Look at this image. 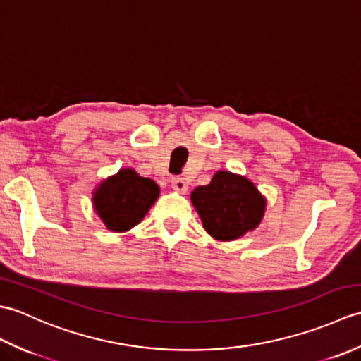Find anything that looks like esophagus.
I'll list each match as a JSON object with an SVG mask.
<instances>
[{
  "mask_svg": "<svg viewBox=\"0 0 361 361\" xmlns=\"http://www.w3.org/2000/svg\"><path fill=\"white\" fill-rule=\"evenodd\" d=\"M171 186L176 190V192H180V194L188 192V183L183 178H180V176H175V178H172Z\"/></svg>",
  "mask_w": 361,
  "mask_h": 361,
  "instance_id": "1",
  "label": "esophagus"
}]
</instances>
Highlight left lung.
Wrapping results in <instances>:
<instances>
[{"label": "left lung", "instance_id": "left-lung-1", "mask_svg": "<svg viewBox=\"0 0 361 361\" xmlns=\"http://www.w3.org/2000/svg\"><path fill=\"white\" fill-rule=\"evenodd\" d=\"M190 202L204 231L220 242L237 240L255 231L267 209V198L255 183L229 171H219L209 185L195 188Z\"/></svg>", "mask_w": 361, "mask_h": 361}]
</instances>
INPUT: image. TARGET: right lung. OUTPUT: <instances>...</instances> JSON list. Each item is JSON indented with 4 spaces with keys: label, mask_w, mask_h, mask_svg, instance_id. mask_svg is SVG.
Instances as JSON below:
<instances>
[{
    "label": "right lung",
    "mask_w": 361,
    "mask_h": 361,
    "mask_svg": "<svg viewBox=\"0 0 361 361\" xmlns=\"http://www.w3.org/2000/svg\"><path fill=\"white\" fill-rule=\"evenodd\" d=\"M159 197V186L135 169H119L93 192L94 212L113 233H126L145 217Z\"/></svg>",
    "instance_id": "1"
}]
</instances>
